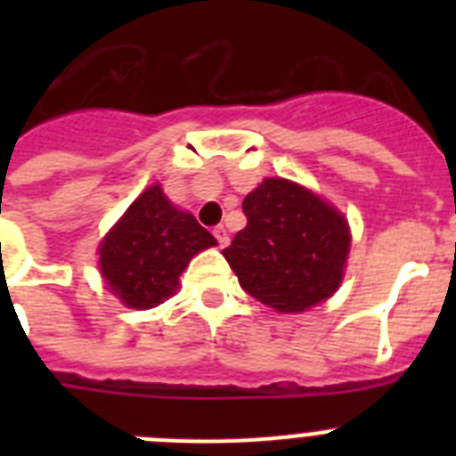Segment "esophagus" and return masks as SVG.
<instances>
[{
	"label": "esophagus",
	"instance_id": "esophagus-1",
	"mask_svg": "<svg viewBox=\"0 0 456 456\" xmlns=\"http://www.w3.org/2000/svg\"><path fill=\"white\" fill-rule=\"evenodd\" d=\"M215 237H216V241H219L221 248L228 247V241H231V235H228V231H225L224 225H216V228H215Z\"/></svg>",
	"mask_w": 456,
	"mask_h": 456
}]
</instances>
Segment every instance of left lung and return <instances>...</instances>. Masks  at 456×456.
I'll list each match as a JSON object with an SVG mask.
<instances>
[{
    "label": "left lung",
    "mask_w": 456,
    "mask_h": 456,
    "mask_svg": "<svg viewBox=\"0 0 456 456\" xmlns=\"http://www.w3.org/2000/svg\"><path fill=\"white\" fill-rule=\"evenodd\" d=\"M241 209L247 228L224 248V257L260 304L301 313L340 288L352 235L333 205L297 183L265 178Z\"/></svg>",
    "instance_id": "8db88e82"
}]
</instances>
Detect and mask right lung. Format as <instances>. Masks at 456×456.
I'll use <instances>...</instances> for the list:
<instances>
[{
    "label": "right lung",
    "mask_w": 456,
    "mask_h": 456,
    "mask_svg": "<svg viewBox=\"0 0 456 456\" xmlns=\"http://www.w3.org/2000/svg\"><path fill=\"white\" fill-rule=\"evenodd\" d=\"M209 247L215 237L152 184L100 244V273L125 305L155 308L178 289L189 260Z\"/></svg>",
    "instance_id": "obj_1"
}]
</instances>
